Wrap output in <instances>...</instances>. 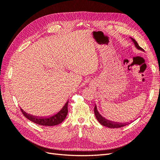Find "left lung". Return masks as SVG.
<instances>
[{"label": "left lung", "mask_w": 160, "mask_h": 160, "mask_svg": "<svg viewBox=\"0 0 160 160\" xmlns=\"http://www.w3.org/2000/svg\"><path fill=\"white\" fill-rule=\"evenodd\" d=\"M130 38H131V39H132V42L134 43V45L135 47H136V49H138V50H141L142 51H144V50L142 49V48L139 46L138 43L136 42V41L133 39V38L132 37H130ZM94 113H95V118H97V119H98L99 123L103 125V126L109 128H119L123 127V126H125V125H128V123H130L129 122H127V123L115 122H113V121H110V120L105 119V118L103 117V116H101V115L99 113V111L98 110V108H97L96 105L94 108Z\"/></svg>", "instance_id": "obj_1"}]
</instances>
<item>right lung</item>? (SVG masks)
<instances>
[{
	"mask_svg": "<svg viewBox=\"0 0 160 160\" xmlns=\"http://www.w3.org/2000/svg\"><path fill=\"white\" fill-rule=\"evenodd\" d=\"M68 102L69 101H67L59 112L53 115L49 116V117H37V116H34L27 113L21 108V110L22 114L25 115V117L33 123L43 125V126H54V125L62 123L66 118L67 113H68V109H67Z\"/></svg>",
	"mask_w": 160,
	"mask_h": 160,
	"instance_id": "right-lung-1",
	"label": "right lung"
}]
</instances>
